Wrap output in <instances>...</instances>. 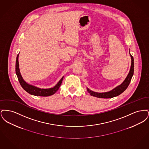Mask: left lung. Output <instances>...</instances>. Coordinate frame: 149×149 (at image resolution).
<instances>
[{
  "mask_svg": "<svg viewBox=\"0 0 149 149\" xmlns=\"http://www.w3.org/2000/svg\"><path fill=\"white\" fill-rule=\"evenodd\" d=\"M130 56L131 57V68L130 70L129 71V73L127 76L125 80L123 81V82L120 84V85L117 86L113 89L112 91L108 92L105 93H97L95 92L91 91L89 89L87 88V91L93 97H95L97 98H111L114 97L118 96L121 93L123 92L127 88L128 86L130 84V83L132 77L134 75V57L130 54Z\"/></svg>",
  "mask_w": 149,
  "mask_h": 149,
  "instance_id": "left-lung-1",
  "label": "left lung"
}]
</instances>
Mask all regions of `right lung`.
Masks as SVG:
<instances>
[{"mask_svg":"<svg viewBox=\"0 0 149 149\" xmlns=\"http://www.w3.org/2000/svg\"><path fill=\"white\" fill-rule=\"evenodd\" d=\"M18 55H17L16 58V63H15V73L17 76L18 79L19 80V82L20 84L23 88V89L26 91L29 94L31 95H33L36 96H41V97H47L50 96L52 94H54L59 89L60 85L62 83L64 77L61 78L60 81L58 82V83L55 86L49 89H41L33 85H30L28 83H27L22 78L21 72L19 71V63H18Z\"/></svg>","mask_w":149,"mask_h":149,"instance_id":"obj_1","label":"right lung"}]
</instances>
